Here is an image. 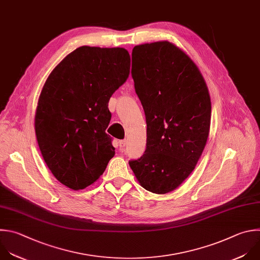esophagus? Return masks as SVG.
<instances>
[{
  "mask_svg": "<svg viewBox=\"0 0 260 260\" xmlns=\"http://www.w3.org/2000/svg\"><path fill=\"white\" fill-rule=\"evenodd\" d=\"M118 145H119L120 150H122V149L125 147V145H126V141H125V140H120V141L118 142Z\"/></svg>",
  "mask_w": 260,
  "mask_h": 260,
  "instance_id": "34e87169",
  "label": "esophagus"
}]
</instances>
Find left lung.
Here are the masks:
<instances>
[{
	"label": "left lung",
	"instance_id": "8db88e82",
	"mask_svg": "<svg viewBox=\"0 0 260 260\" xmlns=\"http://www.w3.org/2000/svg\"><path fill=\"white\" fill-rule=\"evenodd\" d=\"M132 76L146 116L147 147L128 163L144 189L166 194L190 176L206 145L207 85L191 58L166 41L133 49Z\"/></svg>",
	"mask_w": 260,
	"mask_h": 260
}]
</instances>
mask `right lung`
<instances>
[{"label":"right lung","mask_w":260,"mask_h":260,"mask_svg":"<svg viewBox=\"0 0 260 260\" xmlns=\"http://www.w3.org/2000/svg\"><path fill=\"white\" fill-rule=\"evenodd\" d=\"M129 68L123 48L82 46L47 78L35 117L37 140L53 176L69 189L94 184L114 156L105 133L111 119L108 102Z\"/></svg>","instance_id":"add662e5"}]
</instances>
